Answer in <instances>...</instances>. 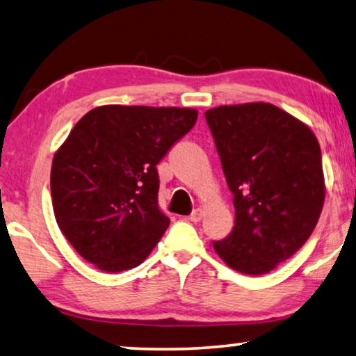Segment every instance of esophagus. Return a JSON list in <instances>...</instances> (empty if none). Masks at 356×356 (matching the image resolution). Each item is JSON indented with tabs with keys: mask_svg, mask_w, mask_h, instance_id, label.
Masks as SVG:
<instances>
[{
	"mask_svg": "<svg viewBox=\"0 0 356 356\" xmlns=\"http://www.w3.org/2000/svg\"><path fill=\"white\" fill-rule=\"evenodd\" d=\"M201 217H203V211H201L200 208H196L192 214L188 216V220H192V222H200L201 220Z\"/></svg>",
	"mask_w": 356,
	"mask_h": 356,
	"instance_id": "obj_1",
	"label": "esophagus"
}]
</instances>
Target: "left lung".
Listing matches in <instances>:
<instances>
[{
    "mask_svg": "<svg viewBox=\"0 0 356 356\" xmlns=\"http://www.w3.org/2000/svg\"><path fill=\"white\" fill-rule=\"evenodd\" d=\"M233 193L235 227L214 243L230 268L265 275L299 251L325 203L321 150L307 124L272 104L204 113Z\"/></svg>",
    "mask_w": 356,
    "mask_h": 356,
    "instance_id": "left-lung-1",
    "label": "left lung"
}]
</instances>
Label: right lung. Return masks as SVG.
I'll return each instance as SVG.
<instances>
[{"instance_id": "obj_1", "label": "right lung", "mask_w": 356, "mask_h": 356, "mask_svg": "<svg viewBox=\"0 0 356 356\" xmlns=\"http://www.w3.org/2000/svg\"><path fill=\"white\" fill-rule=\"evenodd\" d=\"M198 118L193 108L102 105L78 121L51 168L63 236L102 272L140 265L169 219L158 208L156 164Z\"/></svg>"}]
</instances>
